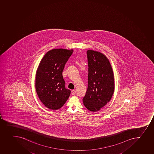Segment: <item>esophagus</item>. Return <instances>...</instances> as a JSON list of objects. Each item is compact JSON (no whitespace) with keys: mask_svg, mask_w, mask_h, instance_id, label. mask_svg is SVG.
<instances>
[{"mask_svg":"<svg viewBox=\"0 0 154 154\" xmlns=\"http://www.w3.org/2000/svg\"><path fill=\"white\" fill-rule=\"evenodd\" d=\"M76 91L75 90H72V95H75L76 94Z\"/></svg>","mask_w":154,"mask_h":154,"instance_id":"1","label":"esophagus"}]
</instances>
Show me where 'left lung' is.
<instances>
[{"label": "left lung", "instance_id": "obj_1", "mask_svg": "<svg viewBox=\"0 0 154 154\" xmlns=\"http://www.w3.org/2000/svg\"><path fill=\"white\" fill-rule=\"evenodd\" d=\"M88 87L83 103L89 111L100 110L111 100L115 90L112 67L108 58L101 52L88 50Z\"/></svg>", "mask_w": 154, "mask_h": 154}]
</instances>
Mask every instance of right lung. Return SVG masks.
<instances>
[{"instance_id":"right-lung-1","label":"right lung","mask_w":154,"mask_h":154,"mask_svg":"<svg viewBox=\"0 0 154 154\" xmlns=\"http://www.w3.org/2000/svg\"><path fill=\"white\" fill-rule=\"evenodd\" d=\"M72 52V49H51L39 64L35 77L36 93L42 103L49 109L61 108L70 96L71 91L65 88L63 72Z\"/></svg>"}]
</instances>
